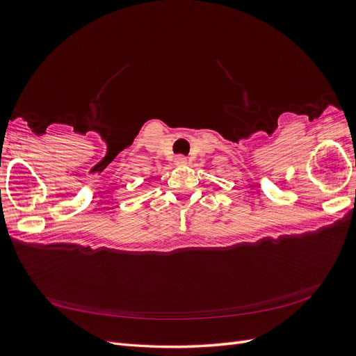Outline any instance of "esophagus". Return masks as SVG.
Wrapping results in <instances>:
<instances>
[{
	"mask_svg": "<svg viewBox=\"0 0 356 356\" xmlns=\"http://www.w3.org/2000/svg\"><path fill=\"white\" fill-rule=\"evenodd\" d=\"M175 165H177V166H184V165H187V157H184V156H177V157H175Z\"/></svg>",
	"mask_w": 356,
	"mask_h": 356,
	"instance_id": "esophagus-1",
	"label": "esophagus"
}]
</instances>
